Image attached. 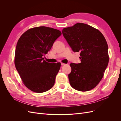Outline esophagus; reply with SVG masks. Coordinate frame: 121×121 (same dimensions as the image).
I'll list each match as a JSON object with an SVG mask.
<instances>
[{
  "label": "esophagus",
  "mask_w": 121,
  "mask_h": 121,
  "mask_svg": "<svg viewBox=\"0 0 121 121\" xmlns=\"http://www.w3.org/2000/svg\"><path fill=\"white\" fill-rule=\"evenodd\" d=\"M61 65H66V64H64V63H61Z\"/></svg>",
  "instance_id": "obj_1"
}]
</instances>
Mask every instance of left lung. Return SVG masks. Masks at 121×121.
Listing matches in <instances>:
<instances>
[{
  "label": "left lung",
  "instance_id": "left-lung-1",
  "mask_svg": "<svg viewBox=\"0 0 121 121\" xmlns=\"http://www.w3.org/2000/svg\"><path fill=\"white\" fill-rule=\"evenodd\" d=\"M64 38L74 52H80L81 63H71L69 79L73 88L87 91L101 81L107 68L109 56L107 41L97 29L84 23L64 28Z\"/></svg>",
  "mask_w": 121,
  "mask_h": 121
}]
</instances>
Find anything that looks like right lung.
<instances>
[{"mask_svg": "<svg viewBox=\"0 0 121 121\" xmlns=\"http://www.w3.org/2000/svg\"><path fill=\"white\" fill-rule=\"evenodd\" d=\"M61 35L57 29L41 26L29 29L18 40L14 64L24 85L33 92H44L54 85L61 64L47 63L43 56Z\"/></svg>", "mask_w": 121, "mask_h": 121, "instance_id": "obj_1", "label": "right lung"}]
</instances>
